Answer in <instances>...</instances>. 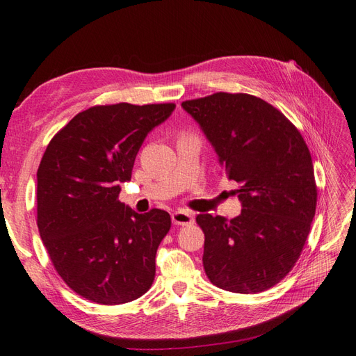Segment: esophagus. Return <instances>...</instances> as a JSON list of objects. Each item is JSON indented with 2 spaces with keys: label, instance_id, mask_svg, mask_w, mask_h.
I'll use <instances>...</instances> for the list:
<instances>
[{
  "label": "esophagus",
  "instance_id": "34e87169",
  "mask_svg": "<svg viewBox=\"0 0 356 356\" xmlns=\"http://www.w3.org/2000/svg\"><path fill=\"white\" fill-rule=\"evenodd\" d=\"M172 222H174V225L186 227V225H191L194 222V218L187 212L177 211L172 213Z\"/></svg>",
  "mask_w": 356,
  "mask_h": 356
}]
</instances>
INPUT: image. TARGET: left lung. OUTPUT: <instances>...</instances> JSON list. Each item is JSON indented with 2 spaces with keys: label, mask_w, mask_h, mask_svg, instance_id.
<instances>
[{
  "label": "left lung",
  "mask_w": 356,
  "mask_h": 356,
  "mask_svg": "<svg viewBox=\"0 0 356 356\" xmlns=\"http://www.w3.org/2000/svg\"><path fill=\"white\" fill-rule=\"evenodd\" d=\"M212 143L241 213H200L203 266L211 283L232 293H261L295 266L316 209V184L308 145L299 129L259 97L215 92L182 102Z\"/></svg>",
  "instance_id": "1"
}]
</instances>
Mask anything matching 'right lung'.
<instances>
[{"mask_svg":"<svg viewBox=\"0 0 356 356\" xmlns=\"http://www.w3.org/2000/svg\"><path fill=\"white\" fill-rule=\"evenodd\" d=\"M174 108L92 106L47 145L36 172V224L57 274L83 299L120 305L153 284L170 216L161 209L137 213L118 197L145 136Z\"/></svg>","mask_w":356,"mask_h":356,"instance_id":"obj_1","label":"right lung"}]
</instances>
